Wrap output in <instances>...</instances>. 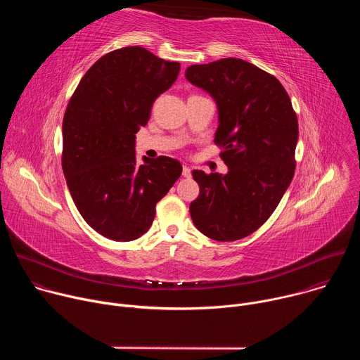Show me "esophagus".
I'll return each instance as SVG.
<instances>
[{"label": "esophagus", "instance_id": "esophagus-1", "mask_svg": "<svg viewBox=\"0 0 360 360\" xmlns=\"http://www.w3.org/2000/svg\"><path fill=\"white\" fill-rule=\"evenodd\" d=\"M182 175H184L185 178H191V175H192L191 168H189V167H184V168H182Z\"/></svg>", "mask_w": 360, "mask_h": 360}]
</instances>
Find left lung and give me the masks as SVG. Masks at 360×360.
<instances>
[{
  "label": "left lung",
  "instance_id": "left-lung-1",
  "mask_svg": "<svg viewBox=\"0 0 360 360\" xmlns=\"http://www.w3.org/2000/svg\"><path fill=\"white\" fill-rule=\"evenodd\" d=\"M186 79L208 92L218 108L215 143L228 174L193 171L199 196L191 202L195 226L229 242L261 228L295 174L297 118L282 84L239 58L191 65Z\"/></svg>",
  "mask_w": 360,
  "mask_h": 360
}]
</instances>
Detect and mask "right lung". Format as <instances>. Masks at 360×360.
Instances as JSON below:
<instances>
[{"label":"right lung","mask_w":360,"mask_h":360,"mask_svg":"<svg viewBox=\"0 0 360 360\" xmlns=\"http://www.w3.org/2000/svg\"><path fill=\"white\" fill-rule=\"evenodd\" d=\"M179 63L142 46L101 57L82 77L63 121V171L85 222L118 242L138 239L152 225L157 203L182 174L169 157L142 158L135 134L155 99L176 81Z\"/></svg>","instance_id":"obj_1"}]
</instances>
